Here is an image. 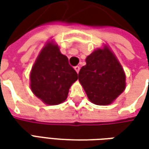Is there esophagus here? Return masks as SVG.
Instances as JSON below:
<instances>
[{
  "label": "esophagus",
  "instance_id": "obj_1",
  "mask_svg": "<svg viewBox=\"0 0 149 149\" xmlns=\"http://www.w3.org/2000/svg\"><path fill=\"white\" fill-rule=\"evenodd\" d=\"M74 70H75V71L77 72V73H79V70H80V67H79V66H75V67H74Z\"/></svg>",
  "mask_w": 149,
  "mask_h": 149
}]
</instances>
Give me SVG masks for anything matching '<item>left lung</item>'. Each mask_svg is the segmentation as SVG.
Instances as JSON below:
<instances>
[{"label": "left lung", "instance_id": "left-lung-1", "mask_svg": "<svg viewBox=\"0 0 149 149\" xmlns=\"http://www.w3.org/2000/svg\"><path fill=\"white\" fill-rule=\"evenodd\" d=\"M79 72V81L89 100L97 105H109L125 89L123 69L110 49L104 45L86 58Z\"/></svg>", "mask_w": 149, "mask_h": 149}]
</instances>
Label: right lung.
I'll return each instance as SVG.
<instances>
[{"mask_svg":"<svg viewBox=\"0 0 149 149\" xmlns=\"http://www.w3.org/2000/svg\"><path fill=\"white\" fill-rule=\"evenodd\" d=\"M30 79L33 94L45 104L56 105L66 100L72 84L78 79V74L51 40L38 55Z\"/></svg>","mask_w":149,"mask_h":149,"instance_id":"1","label":"right lung"}]
</instances>
